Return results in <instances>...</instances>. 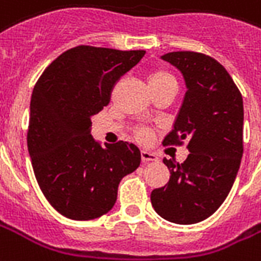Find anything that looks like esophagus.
I'll return each mask as SVG.
<instances>
[{
    "label": "esophagus",
    "mask_w": 261,
    "mask_h": 261,
    "mask_svg": "<svg viewBox=\"0 0 261 261\" xmlns=\"http://www.w3.org/2000/svg\"><path fill=\"white\" fill-rule=\"evenodd\" d=\"M141 159H142V162L144 163L157 162V160H159V157H157L156 153L148 152V150H142V152H141Z\"/></svg>",
    "instance_id": "1"
}]
</instances>
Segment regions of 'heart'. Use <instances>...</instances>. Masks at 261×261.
<instances>
[{"label":"heart","instance_id":"1","mask_svg":"<svg viewBox=\"0 0 261 261\" xmlns=\"http://www.w3.org/2000/svg\"><path fill=\"white\" fill-rule=\"evenodd\" d=\"M149 87H157L162 86V85H167V83H175L174 76L168 73L167 71H163V69H157V71H153L148 77ZM138 138L141 141H148L150 138V133L148 130H139L138 131Z\"/></svg>","mask_w":261,"mask_h":261}]
</instances>
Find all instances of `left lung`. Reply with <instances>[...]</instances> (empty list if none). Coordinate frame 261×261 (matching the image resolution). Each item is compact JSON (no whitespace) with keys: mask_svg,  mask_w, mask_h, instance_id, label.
Here are the masks:
<instances>
[{"mask_svg":"<svg viewBox=\"0 0 261 261\" xmlns=\"http://www.w3.org/2000/svg\"><path fill=\"white\" fill-rule=\"evenodd\" d=\"M182 73L186 93L163 145L186 141L190 154L182 164L164 159L166 186L150 201L163 219L176 224L205 220L223 204L240 170L244 144V102L223 65L196 51L160 57Z\"/></svg>","mask_w":261,"mask_h":261,"instance_id":"left-lung-1","label":"left lung"}]
</instances>
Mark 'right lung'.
<instances>
[{"label": "right lung", "mask_w": 261, "mask_h": 261, "mask_svg": "<svg viewBox=\"0 0 261 261\" xmlns=\"http://www.w3.org/2000/svg\"><path fill=\"white\" fill-rule=\"evenodd\" d=\"M144 55L72 47L43 71L34 87L29 153L43 196L65 218L91 220L109 212L120 180L141 164L137 145L95 141L91 117L109 104L113 85Z\"/></svg>", "instance_id": "right-lung-1"}]
</instances>
